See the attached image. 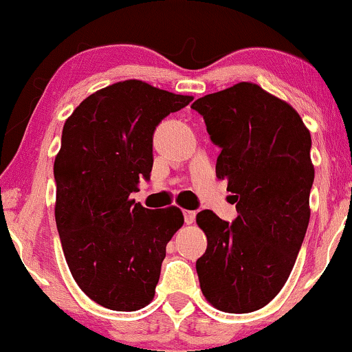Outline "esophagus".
<instances>
[{
    "label": "esophagus",
    "mask_w": 352,
    "mask_h": 352,
    "mask_svg": "<svg viewBox=\"0 0 352 352\" xmlns=\"http://www.w3.org/2000/svg\"><path fill=\"white\" fill-rule=\"evenodd\" d=\"M184 217H185V223H187V225H192L193 221H195L197 213L193 212V210H184Z\"/></svg>",
    "instance_id": "1"
}]
</instances>
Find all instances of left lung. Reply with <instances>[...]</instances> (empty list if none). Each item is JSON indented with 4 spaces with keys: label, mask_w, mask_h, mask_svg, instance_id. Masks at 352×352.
<instances>
[{
    "label": "left lung",
    "mask_w": 352,
    "mask_h": 352,
    "mask_svg": "<svg viewBox=\"0 0 352 352\" xmlns=\"http://www.w3.org/2000/svg\"><path fill=\"white\" fill-rule=\"evenodd\" d=\"M221 148L217 177L235 193L233 223L201 210L207 252L197 260L200 289L213 308L252 313L281 292L309 223L314 180L311 135L286 100L253 82L192 104Z\"/></svg>",
    "instance_id": "obj_1"
}]
</instances>
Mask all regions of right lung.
Instances as JSON below:
<instances>
[{
  "mask_svg": "<svg viewBox=\"0 0 352 352\" xmlns=\"http://www.w3.org/2000/svg\"><path fill=\"white\" fill-rule=\"evenodd\" d=\"M129 79L99 89L67 117L54 160L56 225L72 278L98 305L137 311L153 300L165 246L184 225L172 205L131 199L152 170V135L192 102Z\"/></svg>",
  "mask_w": 352,
  "mask_h": 352,
  "instance_id": "right-lung-1",
  "label": "right lung"
}]
</instances>
